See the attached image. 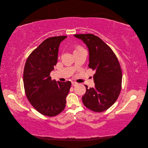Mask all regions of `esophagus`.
<instances>
[{"mask_svg": "<svg viewBox=\"0 0 148 148\" xmlns=\"http://www.w3.org/2000/svg\"><path fill=\"white\" fill-rule=\"evenodd\" d=\"M71 84H72L73 86H76V85H77L78 83L77 82H71Z\"/></svg>", "mask_w": 148, "mask_h": 148, "instance_id": "1", "label": "esophagus"}]
</instances>
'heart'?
<instances>
[{"instance_id": "1", "label": "heart", "mask_w": 148, "mask_h": 148, "mask_svg": "<svg viewBox=\"0 0 148 148\" xmlns=\"http://www.w3.org/2000/svg\"><path fill=\"white\" fill-rule=\"evenodd\" d=\"M83 49H84L81 46L79 45H78L75 47V51L74 52H77V51H81V50H83Z\"/></svg>"}]
</instances>
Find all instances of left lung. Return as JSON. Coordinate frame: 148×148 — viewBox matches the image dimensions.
<instances>
[{"label": "left lung", "instance_id": "8db88e82", "mask_svg": "<svg viewBox=\"0 0 148 148\" xmlns=\"http://www.w3.org/2000/svg\"><path fill=\"white\" fill-rule=\"evenodd\" d=\"M86 44L89 52V68L96 71L95 88H86L82 97L84 105L96 112H101L112 106L122 89V73L119 62L112 49L92 34H75Z\"/></svg>", "mask_w": 148, "mask_h": 148}]
</instances>
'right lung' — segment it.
I'll list each match as a JSON object with an SVG mask.
<instances>
[{
	"label": "right lung",
	"instance_id": "right-lung-1",
	"mask_svg": "<svg viewBox=\"0 0 148 148\" xmlns=\"http://www.w3.org/2000/svg\"><path fill=\"white\" fill-rule=\"evenodd\" d=\"M66 36L46 39L30 53L23 71L26 97L40 114L53 117L64 110L71 82L52 80L51 71L58 59L60 43Z\"/></svg>",
	"mask_w": 148,
	"mask_h": 148
}]
</instances>
